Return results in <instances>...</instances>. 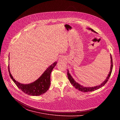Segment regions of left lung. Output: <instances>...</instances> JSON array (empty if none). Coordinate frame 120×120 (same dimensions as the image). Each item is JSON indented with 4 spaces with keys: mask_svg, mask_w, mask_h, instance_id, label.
<instances>
[{
    "mask_svg": "<svg viewBox=\"0 0 120 120\" xmlns=\"http://www.w3.org/2000/svg\"><path fill=\"white\" fill-rule=\"evenodd\" d=\"M88 30H90L91 31L96 33V31H95L94 30H93L92 29H90V28H87ZM110 59H111V60H110V63H111V65H110V71L108 74V75L107 76L106 79H105V80L101 84V85H98V86H94V87H85L83 86H81L80 84H79V83H78L77 82H76L74 79H73L71 75V74H70L68 70V79L70 81V82L71 83V84L76 89L79 90V91H82V92H90V91H94L95 90H98L99 89H100V88L102 87L107 82V81L109 80V78L110 77L112 71V69H113V60H112V56L110 54Z\"/></svg>",
    "mask_w": 120,
    "mask_h": 120,
    "instance_id": "obj_1",
    "label": "left lung"
}]
</instances>
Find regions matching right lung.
Segmentation results:
<instances>
[{
	"mask_svg": "<svg viewBox=\"0 0 120 120\" xmlns=\"http://www.w3.org/2000/svg\"><path fill=\"white\" fill-rule=\"evenodd\" d=\"M57 61L54 62L48 68H47L42 74L36 80L28 84H21L16 81L13 78L10 72L9 64L8 65V70L11 79L18 88L29 95L37 96L45 93L49 90L50 86V75L52 71L55 67Z\"/></svg>",
	"mask_w": 120,
	"mask_h": 120,
	"instance_id": "1",
	"label": "right lung"
}]
</instances>
